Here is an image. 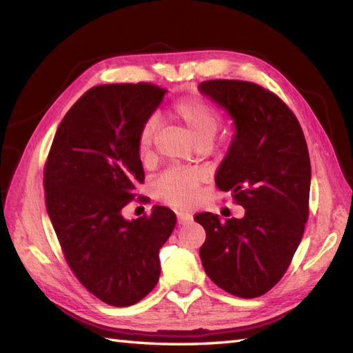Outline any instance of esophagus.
<instances>
[{
    "label": "esophagus",
    "mask_w": 353,
    "mask_h": 353,
    "mask_svg": "<svg viewBox=\"0 0 353 353\" xmlns=\"http://www.w3.org/2000/svg\"><path fill=\"white\" fill-rule=\"evenodd\" d=\"M191 221H193V216L188 214V213H182V214H179V217H177L179 225H185V223H188Z\"/></svg>",
    "instance_id": "34e87169"
}]
</instances>
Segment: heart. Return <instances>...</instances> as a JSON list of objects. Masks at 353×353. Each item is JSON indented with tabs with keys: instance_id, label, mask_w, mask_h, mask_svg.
Listing matches in <instances>:
<instances>
[{
	"instance_id": "heart-1",
	"label": "heart",
	"mask_w": 353,
	"mask_h": 353,
	"mask_svg": "<svg viewBox=\"0 0 353 353\" xmlns=\"http://www.w3.org/2000/svg\"><path fill=\"white\" fill-rule=\"evenodd\" d=\"M168 114L182 123L190 136L199 142H211L221 126V112L208 99L197 94L182 95L172 101ZM156 120L146 119L137 134V152L140 159H148L156 136ZM202 174L197 170H168L154 183L156 196L165 203L177 208L193 205Z\"/></svg>"
}]
</instances>
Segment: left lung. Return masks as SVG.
<instances>
[{
	"label": "left lung",
	"mask_w": 353,
	"mask_h": 353,
	"mask_svg": "<svg viewBox=\"0 0 353 353\" xmlns=\"http://www.w3.org/2000/svg\"><path fill=\"white\" fill-rule=\"evenodd\" d=\"M201 91L234 119L236 136L216 187L245 208L242 219L199 213L207 233L205 273L222 290L258 298L276 285L309 219L310 157L296 115L270 89L242 80H207Z\"/></svg>",
	"instance_id": "8db88e82"
}]
</instances>
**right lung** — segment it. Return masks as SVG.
<instances>
[{
    "mask_svg": "<svg viewBox=\"0 0 353 353\" xmlns=\"http://www.w3.org/2000/svg\"><path fill=\"white\" fill-rule=\"evenodd\" d=\"M165 92L145 81L91 88L61 120L44 163V201L63 256L81 285L114 307L156 287L159 250L176 227L162 205L134 221L121 214L145 182L139 130Z\"/></svg>",
    "mask_w": 353,
    "mask_h": 353,
    "instance_id": "obj_1",
    "label": "right lung"
}]
</instances>
